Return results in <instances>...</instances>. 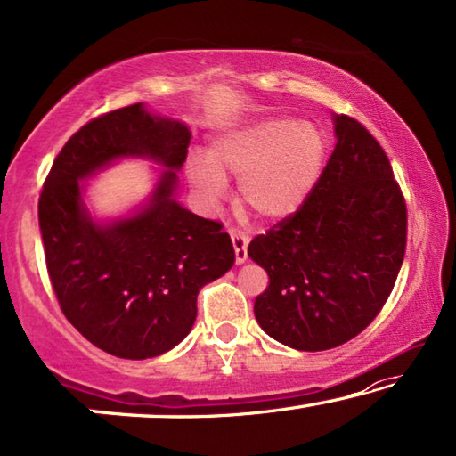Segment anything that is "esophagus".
Instances as JSON below:
<instances>
[{
    "label": "esophagus",
    "mask_w": 456,
    "mask_h": 456,
    "mask_svg": "<svg viewBox=\"0 0 456 456\" xmlns=\"http://www.w3.org/2000/svg\"><path fill=\"white\" fill-rule=\"evenodd\" d=\"M232 247H234L236 264H245L247 257H248V253H247L248 236L242 234V232H232Z\"/></svg>",
    "instance_id": "esophagus-1"
}]
</instances>
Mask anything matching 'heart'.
Returning <instances> with one entry per match:
<instances>
[{"label":"heart","instance_id":"b5f03b06","mask_svg":"<svg viewBox=\"0 0 456 456\" xmlns=\"http://www.w3.org/2000/svg\"><path fill=\"white\" fill-rule=\"evenodd\" d=\"M328 139L311 122L286 118L234 130L209 149V166L192 161L189 178L208 203L224 195V180H239V205L265 222H280L303 208L323 172Z\"/></svg>","mask_w":456,"mask_h":456}]
</instances>
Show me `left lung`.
<instances>
[{
    "instance_id": "1",
    "label": "left lung",
    "mask_w": 456,
    "mask_h": 456,
    "mask_svg": "<svg viewBox=\"0 0 456 456\" xmlns=\"http://www.w3.org/2000/svg\"><path fill=\"white\" fill-rule=\"evenodd\" d=\"M334 124L336 147L303 208L248 242L270 276L255 317L297 351H328L363 332L407 248V203L388 155L354 118Z\"/></svg>"
}]
</instances>
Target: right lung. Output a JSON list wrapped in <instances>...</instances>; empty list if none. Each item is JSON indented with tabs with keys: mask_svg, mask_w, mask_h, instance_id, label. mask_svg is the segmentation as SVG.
<instances>
[{
	"mask_svg": "<svg viewBox=\"0 0 456 456\" xmlns=\"http://www.w3.org/2000/svg\"><path fill=\"white\" fill-rule=\"evenodd\" d=\"M189 142L180 122L126 105L80 126L43 183L39 226L61 314L114 357L149 359L176 346L195 323L199 290L232 267L234 248L220 222L174 201L172 171L147 210L110 227L86 216L77 180L122 154L178 170Z\"/></svg>",
	"mask_w": 456,
	"mask_h": 456,
	"instance_id": "right-lung-1",
	"label": "right lung"
}]
</instances>
